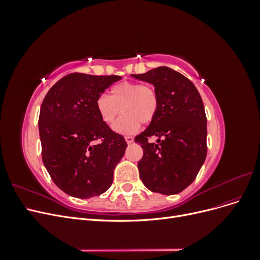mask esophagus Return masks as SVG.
<instances>
[{"instance_id": "obj_1", "label": "esophagus", "mask_w": 260, "mask_h": 260, "mask_svg": "<svg viewBox=\"0 0 260 260\" xmlns=\"http://www.w3.org/2000/svg\"><path fill=\"white\" fill-rule=\"evenodd\" d=\"M124 139H125V141H127V143H128V144H131V143H133V141H135V139H133V137H131V136H127V137H124Z\"/></svg>"}]
</instances>
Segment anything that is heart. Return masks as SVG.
Here are the masks:
<instances>
[{
    "label": "heart",
    "mask_w": 260,
    "mask_h": 260,
    "mask_svg": "<svg viewBox=\"0 0 260 260\" xmlns=\"http://www.w3.org/2000/svg\"><path fill=\"white\" fill-rule=\"evenodd\" d=\"M96 111L105 123L113 124L121 111L124 115L114 124L121 135H133L141 123H151L159 108V98L154 86L122 81L111 89V95L101 94L95 102Z\"/></svg>",
    "instance_id": "heart-1"
}]
</instances>
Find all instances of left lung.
<instances>
[{
  "label": "left lung",
  "instance_id": "obj_1",
  "mask_svg": "<svg viewBox=\"0 0 260 260\" xmlns=\"http://www.w3.org/2000/svg\"><path fill=\"white\" fill-rule=\"evenodd\" d=\"M154 84L159 108L147 129L135 138L143 148L140 178L152 192L178 194L198 176L207 155V119L195 85L176 70L157 67L132 75ZM152 136L156 144L149 141Z\"/></svg>",
  "mask_w": 260,
  "mask_h": 260
}]
</instances>
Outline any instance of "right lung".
Here are the masks:
<instances>
[{
	"label": "right lung",
	"mask_w": 260,
	"mask_h": 260,
	"mask_svg": "<svg viewBox=\"0 0 260 260\" xmlns=\"http://www.w3.org/2000/svg\"><path fill=\"white\" fill-rule=\"evenodd\" d=\"M120 79L69 74L52 86L42 102V160L53 182L74 198L89 199L106 192L128 146L121 135L102 120L95 106L105 89Z\"/></svg>",
	"instance_id": "1"
}]
</instances>
